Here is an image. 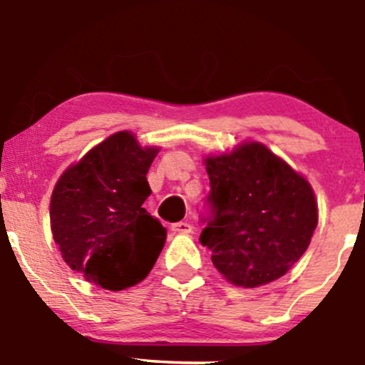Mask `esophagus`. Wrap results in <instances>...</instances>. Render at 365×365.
I'll list each match as a JSON object with an SVG mask.
<instances>
[{
    "instance_id": "esophagus-1",
    "label": "esophagus",
    "mask_w": 365,
    "mask_h": 365,
    "mask_svg": "<svg viewBox=\"0 0 365 365\" xmlns=\"http://www.w3.org/2000/svg\"><path fill=\"white\" fill-rule=\"evenodd\" d=\"M171 232L173 233H182V235H187V233L192 232V225L188 221H178V223L171 225Z\"/></svg>"
}]
</instances>
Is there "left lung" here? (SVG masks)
Instances as JSON below:
<instances>
[{
  "label": "left lung",
  "instance_id": "obj_1",
  "mask_svg": "<svg viewBox=\"0 0 365 365\" xmlns=\"http://www.w3.org/2000/svg\"><path fill=\"white\" fill-rule=\"evenodd\" d=\"M212 216L200 233L230 283L255 288L282 278L317 226L311 183L261 142L204 159Z\"/></svg>",
  "mask_w": 365,
  "mask_h": 365
}]
</instances>
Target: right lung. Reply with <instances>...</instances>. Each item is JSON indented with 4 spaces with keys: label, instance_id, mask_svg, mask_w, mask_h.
<instances>
[{
    "label": "right lung",
    "instance_id": "1",
    "mask_svg": "<svg viewBox=\"0 0 365 365\" xmlns=\"http://www.w3.org/2000/svg\"><path fill=\"white\" fill-rule=\"evenodd\" d=\"M159 148H142L121 130L68 166L49 206L63 261L87 282L125 290L153 269L166 228L142 207L150 195L148 171Z\"/></svg>",
    "mask_w": 365,
    "mask_h": 365
}]
</instances>
